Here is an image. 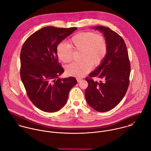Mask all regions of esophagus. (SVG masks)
Returning <instances> with one entry per match:
<instances>
[{
	"instance_id": "esophagus-1",
	"label": "esophagus",
	"mask_w": 151,
	"mask_h": 151,
	"mask_svg": "<svg viewBox=\"0 0 151 151\" xmlns=\"http://www.w3.org/2000/svg\"><path fill=\"white\" fill-rule=\"evenodd\" d=\"M82 79H80V78H77V81H78V82L79 83V82H81L82 81Z\"/></svg>"
}]
</instances>
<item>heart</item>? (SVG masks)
Instances as JSON below:
<instances>
[{"label":"heart","mask_w":151,"mask_h":151,"mask_svg":"<svg viewBox=\"0 0 151 151\" xmlns=\"http://www.w3.org/2000/svg\"><path fill=\"white\" fill-rule=\"evenodd\" d=\"M69 44L60 42L57 47L59 60L65 63L72 60V49L81 51L80 62H73L68 65L66 73L75 77H83L94 66H99L104 59L107 52V43L105 37L100 34L92 32H81L73 35Z\"/></svg>","instance_id":"obj_1"}]
</instances>
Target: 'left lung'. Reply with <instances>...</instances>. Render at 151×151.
Returning a JSON list of instances; mask_svg holds the SVG:
<instances>
[{"instance_id": "left-lung-1", "label": "left lung", "mask_w": 151, "mask_h": 151, "mask_svg": "<svg viewBox=\"0 0 151 151\" xmlns=\"http://www.w3.org/2000/svg\"><path fill=\"white\" fill-rule=\"evenodd\" d=\"M93 29L99 31L107 43V52L104 59L90 77H98L99 82L86 79L88 87L85 98L88 104L99 112L108 111L114 108L125 96L128 85L130 63L124 40L109 27L97 26Z\"/></svg>"}]
</instances>
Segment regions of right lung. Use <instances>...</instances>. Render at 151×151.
<instances>
[{
  "label": "right lung",
  "mask_w": 151,
  "mask_h": 151,
  "mask_svg": "<svg viewBox=\"0 0 151 151\" xmlns=\"http://www.w3.org/2000/svg\"><path fill=\"white\" fill-rule=\"evenodd\" d=\"M76 29L44 27L31 34L22 47L21 79L32 103L43 111L60 110L78 82L72 76L59 78L64 69L57 54L58 45Z\"/></svg>",
  "instance_id": "right-lung-1"
}]
</instances>
